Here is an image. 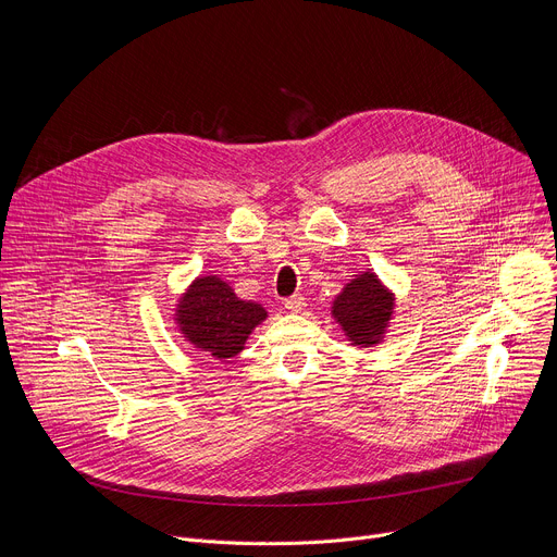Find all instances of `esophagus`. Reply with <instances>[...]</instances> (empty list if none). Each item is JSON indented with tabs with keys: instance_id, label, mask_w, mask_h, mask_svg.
<instances>
[{
	"instance_id": "34e87169",
	"label": "esophagus",
	"mask_w": 557,
	"mask_h": 557,
	"mask_svg": "<svg viewBox=\"0 0 557 557\" xmlns=\"http://www.w3.org/2000/svg\"><path fill=\"white\" fill-rule=\"evenodd\" d=\"M284 306L290 310V312H301L304 306H306V299L301 295H293L288 299H284Z\"/></svg>"
}]
</instances>
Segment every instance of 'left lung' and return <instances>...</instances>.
<instances>
[{
    "label": "left lung",
    "instance_id": "1",
    "mask_svg": "<svg viewBox=\"0 0 557 557\" xmlns=\"http://www.w3.org/2000/svg\"><path fill=\"white\" fill-rule=\"evenodd\" d=\"M392 304V295L381 286L376 275L363 273L335 299L333 314L352 344L374 346L387 326Z\"/></svg>",
    "mask_w": 557,
    "mask_h": 557
}]
</instances>
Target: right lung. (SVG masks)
<instances>
[{
  "label": "right lung",
  "mask_w": 557,
  "mask_h": 557,
  "mask_svg": "<svg viewBox=\"0 0 557 557\" xmlns=\"http://www.w3.org/2000/svg\"><path fill=\"white\" fill-rule=\"evenodd\" d=\"M264 317L260 304L237 299L220 277L196 280L178 306V324L187 342L215 359L240 352Z\"/></svg>",
  "instance_id": "1"
}]
</instances>
